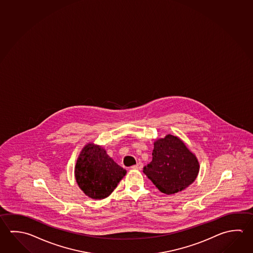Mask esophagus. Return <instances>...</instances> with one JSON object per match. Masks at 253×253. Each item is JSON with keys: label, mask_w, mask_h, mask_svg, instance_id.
Instances as JSON below:
<instances>
[{"label": "esophagus", "mask_w": 253, "mask_h": 253, "mask_svg": "<svg viewBox=\"0 0 253 253\" xmlns=\"http://www.w3.org/2000/svg\"><path fill=\"white\" fill-rule=\"evenodd\" d=\"M142 168H143V164L142 163H138V164L131 167V169H141Z\"/></svg>", "instance_id": "obj_1"}]
</instances>
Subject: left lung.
I'll use <instances>...</instances> for the list:
<instances>
[{
	"label": "left lung",
	"mask_w": 253,
	"mask_h": 253,
	"mask_svg": "<svg viewBox=\"0 0 253 253\" xmlns=\"http://www.w3.org/2000/svg\"><path fill=\"white\" fill-rule=\"evenodd\" d=\"M152 155V162L143 172L166 195L186 189L199 172L198 160L179 137L167 135L157 139Z\"/></svg>",
	"instance_id": "obj_1"
}]
</instances>
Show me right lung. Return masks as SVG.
<instances>
[{
	"label": "right lung",
	"mask_w": 253,
	"mask_h": 253,
	"mask_svg": "<svg viewBox=\"0 0 253 253\" xmlns=\"http://www.w3.org/2000/svg\"><path fill=\"white\" fill-rule=\"evenodd\" d=\"M125 174L126 169L93 143L83 148L75 169L78 186L92 199H104L111 195Z\"/></svg>",
	"instance_id": "add662e5"
}]
</instances>
